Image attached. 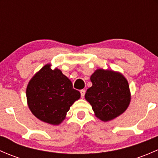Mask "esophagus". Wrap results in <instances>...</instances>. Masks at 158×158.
<instances>
[{"instance_id": "obj_1", "label": "esophagus", "mask_w": 158, "mask_h": 158, "mask_svg": "<svg viewBox=\"0 0 158 158\" xmlns=\"http://www.w3.org/2000/svg\"><path fill=\"white\" fill-rule=\"evenodd\" d=\"M80 93H81V97H82V98H84V96H85V89H82V90H80Z\"/></svg>"}]
</instances>
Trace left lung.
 <instances>
[{
    "instance_id": "obj_1",
    "label": "left lung",
    "mask_w": 158,
    "mask_h": 158,
    "mask_svg": "<svg viewBox=\"0 0 158 158\" xmlns=\"http://www.w3.org/2000/svg\"><path fill=\"white\" fill-rule=\"evenodd\" d=\"M90 79L92 85L87 89L85 98L97 118L108 122L127 109L131 100L130 90L128 81L122 74L100 69Z\"/></svg>"
}]
</instances>
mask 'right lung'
Listing matches in <instances>:
<instances>
[{"instance_id": "1", "label": "right lung", "mask_w": 158, "mask_h": 158, "mask_svg": "<svg viewBox=\"0 0 158 158\" xmlns=\"http://www.w3.org/2000/svg\"><path fill=\"white\" fill-rule=\"evenodd\" d=\"M80 98V92L60 69L44 66L30 81L27 98L30 111L40 120L59 125L70 106Z\"/></svg>"}]
</instances>
